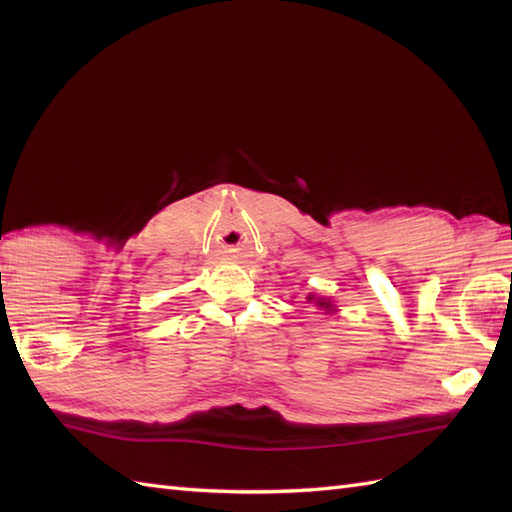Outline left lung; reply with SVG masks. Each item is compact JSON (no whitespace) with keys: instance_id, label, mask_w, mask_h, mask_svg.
<instances>
[{"instance_id":"1","label":"left lung","mask_w":512,"mask_h":512,"mask_svg":"<svg viewBox=\"0 0 512 512\" xmlns=\"http://www.w3.org/2000/svg\"><path fill=\"white\" fill-rule=\"evenodd\" d=\"M308 301H310V303H314V306H317L319 310H325V312H328V314H336V312H339V310H336L334 303H332L330 299H325V297L308 295Z\"/></svg>"}]
</instances>
